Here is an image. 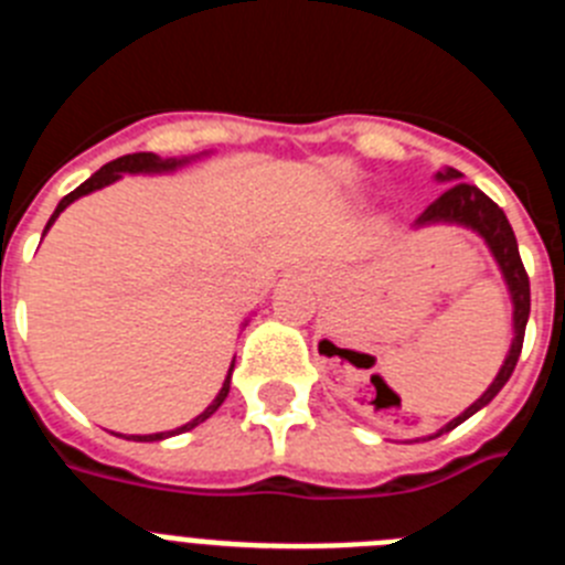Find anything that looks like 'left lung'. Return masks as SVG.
Segmentation results:
<instances>
[{"mask_svg":"<svg viewBox=\"0 0 565 565\" xmlns=\"http://www.w3.org/2000/svg\"><path fill=\"white\" fill-rule=\"evenodd\" d=\"M436 178L438 181H450L452 186L447 189L438 201H433L430 206L418 214L416 226H427V223H458V226H467L472 228V232L481 234L483 243H487L489 252H492V257H495L498 266H501L503 279H507V286H509V297H512V306H515V339H512V348H509L507 362L501 364L495 382L489 384L487 393H483L476 404H469L461 416L452 418L447 427H441V430L436 433V436H441V433L456 430L458 424L467 422L472 413L487 407V404L501 393L503 384L509 382L512 371H515L518 356H521V348H523V333H526V319H529V274L521 263L515 232H512V226H509L503 209L498 206L495 201H489L487 194H483L478 186L463 183L458 169H444V172H438Z\"/></svg>","mask_w":565,"mask_h":565,"instance_id":"8db88e82","label":"left lung"}]
</instances>
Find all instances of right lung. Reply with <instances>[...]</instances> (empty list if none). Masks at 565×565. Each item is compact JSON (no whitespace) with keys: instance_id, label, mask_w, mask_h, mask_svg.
<instances>
[{"instance_id":"right-lung-1","label":"right lung","mask_w":565,"mask_h":565,"mask_svg":"<svg viewBox=\"0 0 565 565\" xmlns=\"http://www.w3.org/2000/svg\"><path fill=\"white\" fill-rule=\"evenodd\" d=\"M181 163H186V158H158V154H154V152H135V154H124V158H115V161L104 163V167L98 169V172L93 174V178H87V181H84L82 186L73 189V192H70V194H64L62 201H58L56 212H53V217H50L47 226H44V232H47V228L53 226V221H56L58 214H62L64 209L70 206V203L78 201V198H84V194L96 192V189L109 186V183L118 181V178H121L124 172H169V169L181 167ZM232 367H234V362H232ZM232 367H228V376H226V382H223V387H221V393H217V398H214V402L209 404V407L201 413V416L192 418V422L183 424V427H178V430H172V433H152V436H132L135 441H161V438L178 436V433H186V430H192V427H198V424H201V422H206V418L212 416V413L217 411V407H221L223 402H226V396H228V382H232Z\"/></svg>"}]
</instances>
